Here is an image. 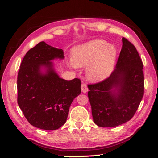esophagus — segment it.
Instances as JSON below:
<instances>
[{
    "label": "esophagus",
    "instance_id": "1",
    "mask_svg": "<svg viewBox=\"0 0 158 158\" xmlns=\"http://www.w3.org/2000/svg\"><path fill=\"white\" fill-rule=\"evenodd\" d=\"M81 90H82V92H83V93L88 92V88L87 84L85 83H82V84H81Z\"/></svg>",
    "mask_w": 158,
    "mask_h": 158
}]
</instances>
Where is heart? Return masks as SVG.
I'll use <instances>...</instances> for the list:
<instances>
[{
	"label": "heart",
	"instance_id": "obj_1",
	"mask_svg": "<svg viewBox=\"0 0 158 158\" xmlns=\"http://www.w3.org/2000/svg\"><path fill=\"white\" fill-rule=\"evenodd\" d=\"M117 49L103 40H94L75 47L72 52V62L76 67L88 65L86 73L92 81L106 78L114 70Z\"/></svg>",
	"mask_w": 158,
	"mask_h": 158
}]
</instances>
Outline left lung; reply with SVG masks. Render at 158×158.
<instances>
[{
	"mask_svg": "<svg viewBox=\"0 0 158 158\" xmlns=\"http://www.w3.org/2000/svg\"><path fill=\"white\" fill-rule=\"evenodd\" d=\"M88 88L96 125L117 127L130 120L139 107L144 89L143 63L136 47L123 37L116 68L103 81L88 84Z\"/></svg>",
	"mask_w": 158,
	"mask_h": 158,
	"instance_id": "1",
	"label": "left lung"
}]
</instances>
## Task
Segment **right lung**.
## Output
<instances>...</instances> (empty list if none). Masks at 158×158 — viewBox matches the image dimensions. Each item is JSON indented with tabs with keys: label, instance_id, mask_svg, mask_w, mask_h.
I'll return each instance as SVG.
<instances>
[{
	"label": "right lung",
	"instance_id": "add662e5",
	"mask_svg": "<svg viewBox=\"0 0 158 158\" xmlns=\"http://www.w3.org/2000/svg\"><path fill=\"white\" fill-rule=\"evenodd\" d=\"M64 58L62 49L44 42L30 49L21 62L17 77L19 106L29 124L44 130H56L66 122L73 99L81 94L79 78L65 81L52 68L50 60ZM48 68L46 74L40 67Z\"/></svg>",
	"mask_w": 158,
	"mask_h": 158
}]
</instances>
